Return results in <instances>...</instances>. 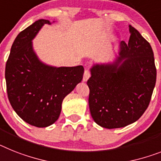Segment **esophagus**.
<instances>
[{
	"mask_svg": "<svg viewBox=\"0 0 161 161\" xmlns=\"http://www.w3.org/2000/svg\"><path fill=\"white\" fill-rule=\"evenodd\" d=\"M89 78H90V72H89L88 70L86 69L84 71V74H83V82H87V81L88 80Z\"/></svg>",
	"mask_w": 161,
	"mask_h": 161,
	"instance_id": "34e87169",
	"label": "esophagus"
}]
</instances>
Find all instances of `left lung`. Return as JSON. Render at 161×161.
I'll list each match as a JSON object with an SVG mask.
<instances>
[{"label": "left lung", "instance_id": "8db88e82", "mask_svg": "<svg viewBox=\"0 0 161 161\" xmlns=\"http://www.w3.org/2000/svg\"><path fill=\"white\" fill-rule=\"evenodd\" d=\"M129 27V43L120 42L115 60L90 69L89 109L93 120L106 129L136 122L149 106L156 85L152 47L136 28Z\"/></svg>", "mask_w": 161, "mask_h": 161}]
</instances>
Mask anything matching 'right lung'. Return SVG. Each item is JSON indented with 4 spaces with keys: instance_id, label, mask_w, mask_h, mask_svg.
Returning a JSON list of instances; mask_svg holds the SVG:
<instances>
[{
    "instance_id": "right-lung-1",
    "label": "right lung",
    "mask_w": 161,
    "mask_h": 161,
    "mask_svg": "<svg viewBox=\"0 0 161 161\" xmlns=\"http://www.w3.org/2000/svg\"><path fill=\"white\" fill-rule=\"evenodd\" d=\"M47 19H38L20 32L10 49L5 65L8 98L16 114L37 128L56 121L62 101L83 79L84 69L55 67L39 60L32 40Z\"/></svg>"
}]
</instances>
